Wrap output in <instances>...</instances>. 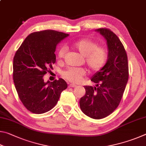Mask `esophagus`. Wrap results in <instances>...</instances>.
Instances as JSON below:
<instances>
[{"mask_svg":"<svg viewBox=\"0 0 146 146\" xmlns=\"http://www.w3.org/2000/svg\"><path fill=\"white\" fill-rule=\"evenodd\" d=\"M70 87H71V88H75L76 86V85L74 84H70Z\"/></svg>","mask_w":146,"mask_h":146,"instance_id":"esophagus-1","label":"esophagus"}]
</instances>
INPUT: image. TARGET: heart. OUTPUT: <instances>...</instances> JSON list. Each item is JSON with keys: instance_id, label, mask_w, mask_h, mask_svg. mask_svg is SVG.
Segmentation results:
<instances>
[{"instance_id": "1", "label": "heart", "mask_w": 146, "mask_h": 146, "mask_svg": "<svg viewBox=\"0 0 146 146\" xmlns=\"http://www.w3.org/2000/svg\"><path fill=\"white\" fill-rule=\"evenodd\" d=\"M71 46L81 55L84 56L85 63L91 72H98L105 65L108 59L107 49L104 46H99L95 41L89 38H82L73 42ZM66 52V47H61L58 51V58H64ZM86 74L84 69L71 68L64 71L62 75L71 82L77 83Z\"/></svg>"}]
</instances>
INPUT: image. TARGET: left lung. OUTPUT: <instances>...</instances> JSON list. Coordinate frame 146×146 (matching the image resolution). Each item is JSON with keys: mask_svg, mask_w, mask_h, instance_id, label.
<instances>
[{"mask_svg": "<svg viewBox=\"0 0 146 146\" xmlns=\"http://www.w3.org/2000/svg\"><path fill=\"white\" fill-rule=\"evenodd\" d=\"M97 31L107 40L108 58L91 79L96 86H84L86 94L79 104L86 115L102 119L111 114L119 105L129 78V68L126 51L117 35L105 28Z\"/></svg>", "mask_w": 146, "mask_h": 146, "instance_id": "left-lung-1", "label": "left lung"}]
</instances>
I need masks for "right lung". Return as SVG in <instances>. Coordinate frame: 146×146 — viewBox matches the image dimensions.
I'll return each mask as SVG.
<instances>
[{
  "instance_id": "1",
  "label": "right lung",
  "mask_w": 146,
  "mask_h": 146,
  "mask_svg": "<svg viewBox=\"0 0 146 146\" xmlns=\"http://www.w3.org/2000/svg\"><path fill=\"white\" fill-rule=\"evenodd\" d=\"M68 35L51 29L33 32L16 51L13 82L20 100L31 113L42 114L49 111L56 104L62 91L68 87L62 78L44 82L43 76L55 63L57 44Z\"/></svg>"
}]
</instances>
